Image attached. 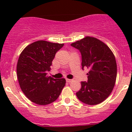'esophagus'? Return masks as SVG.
<instances>
[{
  "mask_svg": "<svg viewBox=\"0 0 132 132\" xmlns=\"http://www.w3.org/2000/svg\"><path fill=\"white\" fill-rule=\"evenodd\" d=\"M66 82H68V83H70V82H71L73 81L72 79H68V78H66Z\"/></svg>",
  "mask_w": 132,
  "mask_h": 132,
  "instance_id": "34e87169",
  "label": "esophagus"
}]
</instances>
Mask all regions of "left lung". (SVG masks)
I'll use <instances>...</instances> for the list:
<instances>
[{"mask_svg":"<svg viewBox=\"0 0 132 132\" xmlns=\"http://www.w3.org/2000/svg\"><path fill=\"white\" fill-rule=\"evenodd\" d=\"M82 55V67L87 68V82H81L76 93L79 100L87 105L99 104L114 89L117 77V64L114 54L102 41L86 36L71 44Z\"/></svg>","mask_w":132,"mask_h":132,"instance_id":"obj_1","label":"left lung"}]
</instances>
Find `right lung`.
<instances>
[{
    "instance_id": "obj_1",
    "label": "right lung",
    "mask_w": 132,
    "mask_h": 132,
    "mask_svg": "<svg viewBox=\"0 0 132 132\" xmlns=\"http://www.w3.org/2000/svg\"><path fill=\"white\" fill-rule=\"evenodd\" d=\"M64 44L39 40L25 48L18 58L17 77L24 94L31 102L45 105L55 102L64 87V78L46 75L55 54Z\"/></svg>"
}]
</instances>
